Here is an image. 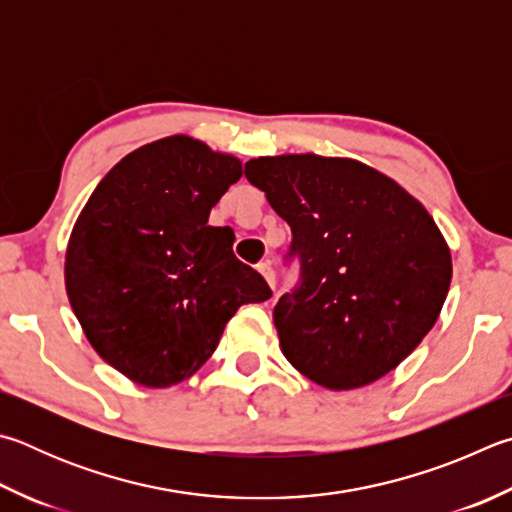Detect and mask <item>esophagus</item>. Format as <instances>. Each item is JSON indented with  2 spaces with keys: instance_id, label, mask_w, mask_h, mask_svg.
<instances>
[{
  "instance_id": "34e87169",
  "label": "esophagus",
  "mask_w": 512,
  "mask_h": 512,
  "mask_svg": "<svg viewBox=\"0 0 512 512\" xmlns=\"http://www.w3.org/2000/svg\"><path fill=\"white\" fill-rule=\"evenodd\" d=\"M257 271L264 275V280L268 282V286H271L273 291H275V271H273L271 262H262V264H257Z\"/></svg>"
}]
</instances>
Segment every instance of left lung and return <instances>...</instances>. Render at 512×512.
<instances>
[{"mask_svg": "<svg viewBox=\"0 0 512 512\" xmlns=\"http://www.w3.org/2000/svg\"><path fill=\"white\" fill-rule=\"evenodd\" d=\"M246 179L291 226L300 280L273 309L288 362L327 389L389 374L434 327L452 280L445 239L401 185L351 159L259 156Z\"/></svg>", "mask_w": 512, "mask_h": 512, "instance_id": "left-lung-1", "label": "left lung"}]
</instances>
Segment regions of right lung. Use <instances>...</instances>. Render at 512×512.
<instances>
[{"instance_id": "add662e5", "label": "right lung", "mask_w": 512, "mask_h": 512, "mask_svg": "<svg viewBox=\"0 0 512 512\" xmlns=\"http://www.w3.org/2000/svg\"><path fill=\"white\" fill-rule=\"evenodd\" d=\"M235 156L188 136L127 154L98 183L71 232L67 295L102 360L145 387L190 378L241 304L271 286L232 253L210 210L239 181Z\"/></svg>"}]
</instances>
